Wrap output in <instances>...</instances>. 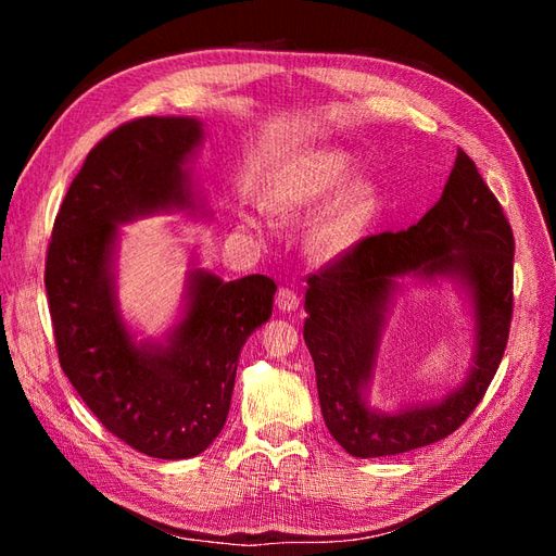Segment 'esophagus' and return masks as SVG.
<instances>
[{
    "instance_id": "esophagus-1",
    "label": "esophagus",
    "mask_w": 556,
    "mask_h": 556,
    "mask_svg": "<svg viewBox=\"0 0 556 556\" xmlns=\"http://www.w3.org/2000/svg\"><path fill=\"white\" fill-rule=\"evenodd\" d=\"M276 306L278 311L282 313H292L299 308V294L290 288H282L278 294H276Z\"/></svg>"
}]
</instances>
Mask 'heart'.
Instances as JSON below:
<instances>
[{"label":"heart","instance_id":"heart-1","mask_svg":"<svg viewBox=\"0 0 556 556\" xmlns=\"http://www.w3.org/2000/svg\"><path fill=\"white\" fill-rule=\"evenodd\" d=\"M350 172V157L341 150H311L282 164L266 190V206L278 215H296L327 199ZM374 206V188L355 180L333 197L313 225V245L325 257L341 255L352 245ZM245 225L262 229L257 217H245Z\"/></svg>","mask_w":556,"mask_h":556}]
</instances>
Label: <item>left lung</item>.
<instances>
[{"instance_id": "obj_1", "label": "left lung", "mask_w": 556, "mask_h": 556, "mask_svg": "<svg viewBox=\"0 0 556 556\" xmlns=\"http://www.w3.org/2000/svg\"><path fill=\"white\" fill-rule=\"evenodd\" d=\"M515 239L503 208L464 150L422 220L359 241L308 276L304 341L329 433L352 457H390L443 441L476 410L508 343ZM403 279H450L475 315V362L441 402L384 414L367 403L386 315Z\"/></svg>"}]
</instances>
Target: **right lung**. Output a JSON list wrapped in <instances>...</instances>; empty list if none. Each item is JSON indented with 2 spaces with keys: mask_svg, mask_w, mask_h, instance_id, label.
<instances>
[{
  "mask_svg": "<svg viewBox=\"0 0 556 556\" xmlns=\"http://www.w3.org/2000/svg\"><path fill=\"white\" fill-rule=\"evenodd\" d=\"M204 125L150 115L113 129L83 162L50 237L46 294L64 376L113 435L155 459H190L227 422L248 336L274 311L276 282H225L194 266L164 341L127 327L115 285L121 225L155 213L208 215L190 162Z\"/></svg>",
  "mask_w": 556,
  "mask_h": 556,
  "instance_id": "obj_1",
  "label": "right lung"
}]
</instances>
